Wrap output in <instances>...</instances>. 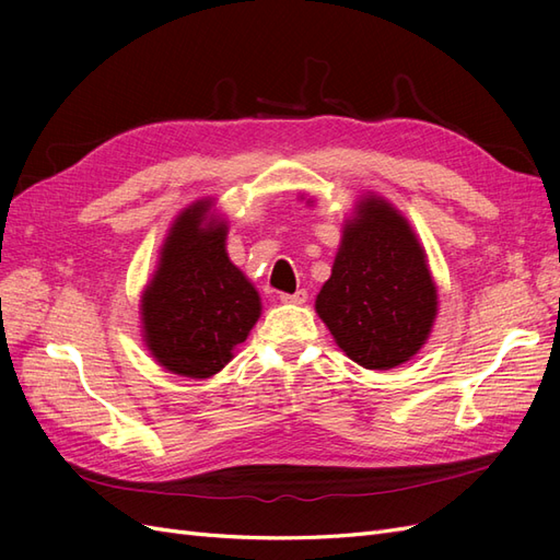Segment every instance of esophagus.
Wrapping results in <instances>:
<instances>
[{"mask_svg":"<svg viewBox=\"0 0 560 560\" xmlns=\"http://www.w3.org/2000/svg\"><path fill=\"white\" fill-rule=\"evenodd\" d=\"M282 303H294V306H301V303L308 301V292L306 290H296L294 294H280Z\"/></svg>","mask_w":560,"mask_h":560,"instance_id":"1","label":"esophagus"}]
</instances>
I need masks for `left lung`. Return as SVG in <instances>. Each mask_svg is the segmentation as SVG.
<instances>
[{"label":"left lung","instance_id":"obj_1","mask_svg":"<svg viewBox=\"0 0 560 560\" xmlns=\"http://www.w3.org/2000/svg\"><path fill=\"white\" fill-rule=\"evenodd\" d=\"M436 311L428 254L409 219L385 198L364 194L346 219L315 313L352 362L385 371L416 358Z\"/></svg>","mask_w":560,"mask_h":560}]
</instances>
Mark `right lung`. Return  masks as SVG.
Listing matches in <instances>:
<instances>
[{
    "instance_id": "add662e5",
    "label": "right lung",
    "mask_w": 560,
    "mask_h": 560,
    "mask_svg": "<svg viewBox=\"0 0 560 560\" xmlns=\"http://www.w3.org/2000/svg\"><path fill=\"white\" fill-rule=\"evenodd\" d=\"M226 235L229 222L212 198L191 202L171 224L144 287V346L171 374L214 376L261 317V296L229 259Z\"/></svg>"
}]
</instances>
